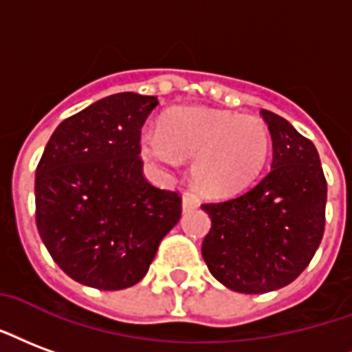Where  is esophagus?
Masks as SVG:
<instances>
[{
  "label": "esophagus",
  "mask_w": 352,
  "mask_h": 352,
  "mask_svg": "<svg viewBox=\"0 0 352 352\" xmlns=\"http://www.w3.org/2000/svg\"><path fill=\"white\" fill-rule=\"evenodd\" d=\"M199 207V203H197L196 197H192L190 194H184L183 197V212H188V210H194Z\"/></svg>",
  "instance_id": "esophagus-1"
}]
</instances>
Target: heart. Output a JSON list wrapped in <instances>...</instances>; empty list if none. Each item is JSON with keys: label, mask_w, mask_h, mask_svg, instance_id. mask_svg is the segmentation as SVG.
Instances as JSON below:
<instances>
[{"label": "heart", "mask_w": 352, "mask_h": 352, "mask_svg": "<svg viewBox=\"0 0 352 352\" xmlns=\"http://www.w3.org/2000/svg\"><path fill=\"white\" fill-rule=\"evenodd\" d=\"M142 155L158 166L192 162V181L203 196L229 199L250 188L265 168L270 132L257 116L210 108H173L158 132H143Z\"/></svg>", "instance_id": "obj_1"}]
</instances>
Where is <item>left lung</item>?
Listing matches in <instances>:
<instances>
[{
	"instance_id": "left-lung-1",
	"label": "left lung",
	"mask_w": 352,
	"mask_h": 352,
	"mask_svg": "<svg viewBox=\"0 0 352 352\" xmlns=\"http://www.w3.org/2000/svg\"><path fill=\"white\" fill-rule=\"evenodd\" d=\"M272 138L270 171L235 199L209 203L201 256L236 293L285 287L308 267L324 233L327 181L319 153L293 124L261 110Z\"/></svg>"
}]
</instances>
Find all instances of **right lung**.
I'll list each match as a JSON object with an SVG mask.
<instances>
[{
    "mask_svg": "<svg viewBox=\"0 0 352 352\" xmlns=\"http://www.w3.org/2000/svg\"><path fill=\"white\" fill-rule=\"evenodd\" d=\"M156 96L117 93L65 119L35 171L37 229L52 259L87 287L117 291L147 274L181 218V197L145 181L140 130Z\"/></svg>",
    "mask_w": 352,
    "mask_h": 352,
    "instance_id": "add662e5",
    "label": "right lung"
}]
</instances>
